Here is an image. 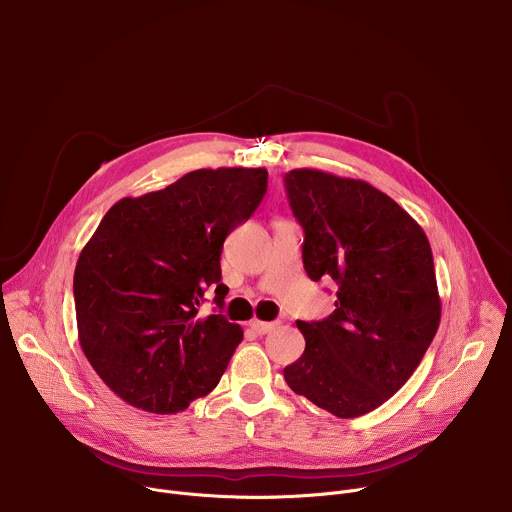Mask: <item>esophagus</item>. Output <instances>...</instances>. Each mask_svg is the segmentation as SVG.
I'll list each match as a JSON object with an SVG mask.
<instances>
[{
	"mask_svg": "<svg viewBox=\"0 0 512 512\" xmlns=\"http://www.w3.org/2000/svg\"><path fill=\"white\" fill-rule=\"evenodd\" d=\"M249 326H251L257 334H269V332H273V330L277 328L275 322H261V320H251Z\"/></svg>",
	"mask_w": 512,
	"mask_h": 512,
	"instance_id": "34e87169",
	"label": "esophagus"
}]
</instances>
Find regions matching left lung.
Instances as JSON below:
<instances>
[{
	"instance_id": "1",
	"label": "left lung",
	"mask_w": 512,
	"mask_h": 512,
	"mask_svg": "<svg viewBox=\"0 0 512 512\" xmlns=\"http://www.w3.org/2000/svg\"><path fill=\"white\" fill-rule=\"evenodd\" d=\"M283 182L306 235V273L338 285L328 318L296 322L306 350L283 377L332 415L358 417L407 383L440 326L431 247L413 218L367 182L310 168Z\"/></svg>"
}]
</instances>
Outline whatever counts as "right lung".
<instances>
[{"instance_id": "obj_1", "label": "right lung", "mask_w": 512, "mask_h": 512, "mask_svg": "<svg viewBox=\"0 0 512 512\" xmlns=\"http://www.w3.org/2000/svg\"><path fill=\"white\" fill-rule=\"evenodd\" d=\"M265 192V168L194 170L164 190L121 198L103 216L72 289L83 352L125 403L178 413L221 381L243 340L221 314L223 243ZM208 286L219 312L202 319Z\"/></svg>"}]
</instances>
